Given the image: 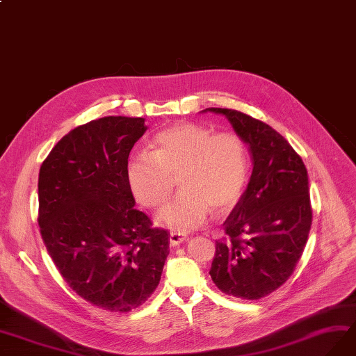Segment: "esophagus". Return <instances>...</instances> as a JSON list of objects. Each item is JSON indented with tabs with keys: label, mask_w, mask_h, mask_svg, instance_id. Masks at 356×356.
<instances>
[{
	"label": "esophagus",
	"mask_w": 356,
	"mask_h": 356,
	"mask_svg": "<svg viewBox=\"0 0 356 356\" xmlns=\"http://www.w3.org/2000/svg\"><path fill=\"white\" fill-rule=\"evenodd\" d=\"M186 239H188L186 236L181 234V233H177V232H171L170 233V245L171 246H177V245L185 242Z\"/></svg>",
	"instance_id": "obj_1"
}]
</instances>
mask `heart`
Segmentation results:
<instances>
[{
	"label": "heart",
	"mask_w": 356,
	"mask_h": 356,
	"mask_svg": "<svg viewBox=\"0 0 356 356\" xmlns=\"http://www.w3.org/2000/svg\"><path fill=\"white\" fill-rule=\"evenodd\" d=\"M149 148L151 152L129 158L126 179L136 201L149 209L170 200L177 179L181 193L158 214L161 225L191 232L201 227L211 211L227 214L243 198L251 160L236 134L176 123L158 131Z\"/></svg>",
	"instance_id": "obj_1"
}]
</instances>
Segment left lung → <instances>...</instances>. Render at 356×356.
<instances>
[{
    "instance_id": "obj_1",
    "label": "left lung",
    "mask_w": 356,
    "mask_h": 356,
    "mask_svg": "<svg viewBox=\"0 0 356 356\" xmlns=\"http://www.w3.org/2000/svg\"><path fill=\"white\" fill-rule=\"evenodd\" d=\"M229 118L249 145L254 168L243 198L225 221L209 270L222 293L257 300L287 282L304 252L312 222L307 167L279 131L229 108H207Z\"/></svg>"
}]
</instances>
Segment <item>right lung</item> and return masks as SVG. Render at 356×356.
<instances>
[{
	"instance_id": "obj_1",
	"label": "right lung",
	"mask_w": 356,
	"mask_h": 356,
	"mask_svg": "<svg viewBox=\"0 0 356 356\" xmlns=\"http://www.w3.org/2000/svg\"><path fill=\"white\" fill-rule=\"evenodd\" d=\"M145 118L110 115L77 126L39 170L38 222L63 279L111 312L140 307L156 289L168 233L135 208L126 179Z\"/></svg>"
}]
</instances>
